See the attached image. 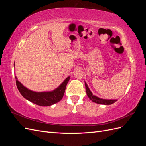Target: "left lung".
<instances>
[{
  "label": "left lung",
  "mask_w": 146,
  "mask_h": 146,
  "mask_svg": "<svg viewBox=\"0 0 146 146\" xmlns=\"http://www.w3.org/2000/svg\"><path fill=\"white\" fill-rule=\"evenodd\" d=\"M85 87H86V91L87 96L92 102H94L95 103L97 104H104V105H111L113 103L115 102L117 100H107V99H100L98 97L92 95V93L90 90L89 88H88L87 84L85 83Z\"/></svg>",
  "instance_id": "1"
}]
</instances>
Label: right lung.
<instances>
[{
  "mask_svg": "<svg viewBox=\"0 0 146 146\" xmlns=\"http://www.w3.org/2000/svg\"><path fill=\"white\" fill-rule=\"evenodd\" d=\"M15 78L17 88L21 95L32 103L40 106H50L60 101L64 96L66 85L70 79V77L66 78L60 86L54 91L38 92L28 90L17 80L16 77Z\"/></svg>",
  "mask_w": 146,
  "mask_h": 146,
  "instance_id": "obj_1",
  "label": "right lung"
}]
</instances>
